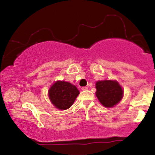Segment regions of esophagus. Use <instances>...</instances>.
<instances>
[{
	"label": "esophagus",
	"mask_w": 155,
	"mask_h": 155,
	"mask_svg": "<svg viewBox=\"0 0 155 155\" xmlns=\"http://www.w3.org/2000/svg\"><path fill=\"white\" fill-rule=\"evenodd\" d=\"M81 90H82L83 91H86V90H88V87H83L81 88Z\"/></svg>",
	"instance_id": "34e87169"
}]
</instances>
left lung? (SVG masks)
Wrapping results in <instances>:
<instances>
[{
	"mask_svg": "<svg viewBox=\"0 0 155 155\" xmlns=\"http://www.w3.org/2000/svg\"><path fill=\"white\" fill-rule=\"evenodd\" d=\"M96 96L106 107H113L122 97L123 90L117 81L105 80L96 83Z\"/></svg>",
	"mask_w": 155,
	"mask_h": 155,
	"instance_id": "8db88e82",
	"label": "left lung"
}]
</instances>
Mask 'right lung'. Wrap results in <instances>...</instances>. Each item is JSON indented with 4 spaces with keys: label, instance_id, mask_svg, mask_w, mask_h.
<instances>
[{
    "label": "right lung",
    "instance_id": "obj_1",
    "mask_svg": "<svg viewBox=\"0 0 155 155\" xmlns=\"http://www.w3.org/2000/svg\"><path fill=\"white\" fill-rule=\"evenodd\" d=\"M79 91L76 86L66 81H56L49 90V97L56 108L68 109L72 106Z\"/></svg>",
    "mask_w": 155,
    "mask_h": 155
}]
</instances>
